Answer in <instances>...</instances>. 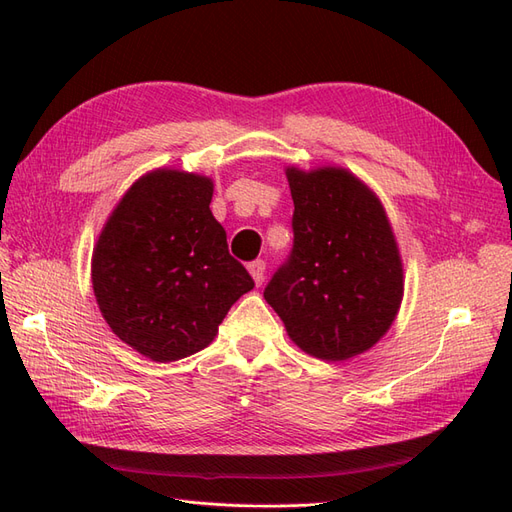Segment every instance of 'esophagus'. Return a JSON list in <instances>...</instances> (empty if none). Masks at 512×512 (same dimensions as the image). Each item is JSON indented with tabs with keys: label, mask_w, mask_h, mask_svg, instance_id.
<instances>
[{
	"label": "esophagus",
	"mask_w": 512,
	"mask_h": 512,
	"mask_svg": "<svg viewBox=\"0 0 512 512\" xmlns=\"http://www.w3.org/2000/svg\"><path fill=\"white\" fill-rule=\"evenodd\" d=\"M247 271H250L252 280L256 286H260L262 282H265V260H254L247 265Z\"/></svg>",
	"instance_id": "obj_1"
}]
</instances>
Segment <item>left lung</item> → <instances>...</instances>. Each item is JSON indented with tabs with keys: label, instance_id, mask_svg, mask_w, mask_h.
Here are the masks:
<instances>
[{
	"label": "left lung",
	"instance_id": "8db88e82",
	"mask_svg": "<svg viewBox=\"0 0 512 512\" xmlns=\"http://www.w3.org/2000/svg\"><path fill=\"white\" fill-rule=\"evenodd\" d=\"M294 245L265 288L288 337L322 361L380 342L404 299V265L376 192L342 166L286 168Z\"/></svg>",
	"mask_w": 512,
	"mask_h": 512
}]
</instances>
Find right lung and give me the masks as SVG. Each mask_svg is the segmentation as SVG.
Masks as SVG:
<instances>
[{
    "mask_svg": "<svg viewBox=\"0 0 512 512\" xmlns=\"http://www.w3.org/2000/svg\"><path fill=\"white\" fill-rule=\"evenodd\" d=\"M213 181L156 168L132 183L100 232L91 284L111 331L156 363L207 348L254 280L209 209Z\"/></svg>",
    "mask_w": 512,
    "mask_h": 512,
    "instance_id": "right-lung-1",
    "label": "right lung"
}]
</instances>
